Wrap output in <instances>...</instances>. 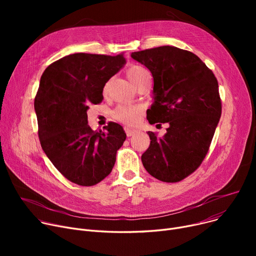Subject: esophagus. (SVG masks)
I'll return each mask as SVG.
<instances>
[{"mask_svg": "<svg viewBox=\"0 0 256 256\" xmlns=\"http://www.w3.org/2000/svg\"><path fill=\"white\" fill-rule=\"evenodd\" d=\"M126 136L128 137H132V136H134L135 135V134H137L139 130H135V128H126Z\"/></svg>", "mask_w": 256, "mask_h": 256, "instance_id": "esophagus-1", "label": "esophagus"}]
</instances>
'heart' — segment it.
<instances>
[{
  "mask_svg": "<svg viewBox=\"0 0 256 256\" xmlns=\"http://www.w3.org/2000/svg\"><path fill=\"white\" fill-rule=\"evenodd\" d=\"M126 74L132 82L136 86L140 85L145 80L150 78V72H147L144 67L132 64L126 70ZM142 108L136 104H120L113 111V117L119 121V122L126 124V126H134L137 124V121L141 115Z\"/></svg>",
  "mask_w": 256,
  "mask_h": 256,
  "instance_id": "b5f03b06",
  "label": "heart"
}]
</instances>
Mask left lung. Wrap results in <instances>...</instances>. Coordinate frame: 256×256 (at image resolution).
I'll list each match as a JSON object with an SVG mask.
<instances>
[{"label": "left lung", "mask_w": 256, "mask_h": 256, "mask_svg": "<svg viewBox=\"0 0 256 256\" xmlns=\"http://www.w3.org/2000/svg\"><path fill=\"white\" fill-rule=\"evenodd\" d=\"M130 56L154 78V102L147 110V120L169 124L162 138L147 132L150 144L141 156L143 166L158 180L180 182L201 165L210 150L222 112L218 80L195 54L176 46L134 52Z\"/></svg>", "instance_id": "obj_1"}]
</instances>
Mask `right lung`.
<instances>
[{
  "label": "right lung",
  "instance_id": "1",
  "mask_svg": "<svg viewBox=\"0 0 256 256\" xmlns=\"http://www.w3.org/2000/svg\"><path fill=\"white\" fill-rule=\"evenodd\" d=\"M124 63V52H76L50 64L40 78L34 100L40 144L62 176L78 186H94L109 176L126 138L116 122L98 132L87 120L89 104L102 102L106 83Z\"/></svg>",
  "mask_w": 256,
  "mask_h": 256
}]
</instances>
